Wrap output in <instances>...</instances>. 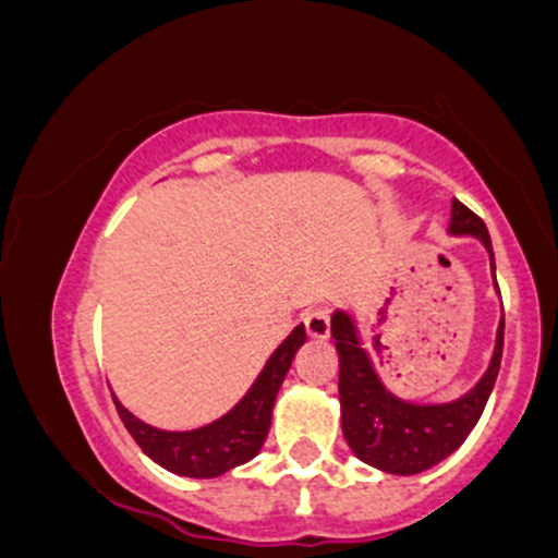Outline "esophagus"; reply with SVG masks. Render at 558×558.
<instances>
[{
    "label": "esophagus",
    "mask_w": 558,
    "mask_h": 558,
    "mask_svg": "<svg viewBox=\"0 0 558 558\" xmlns=\"http://www.w3.org/2000/svg\"><path fill=\"white\" fill-rule=\"evenodd\" d=\"M304 328L306 336L315 338V341H325L330 336V312L325 306L319 310H310L304 315Z\"/></svg>",
    "instance_id": "34e87169"
}]
</instances>
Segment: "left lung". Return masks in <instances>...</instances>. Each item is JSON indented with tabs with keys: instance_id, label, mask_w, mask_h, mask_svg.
Returning <instances> with one entry per match:
<instances>
[{
	"instance_id": "left-lung-1",
	"label": "left lung",
	"mask_w": 558,
	"mask_h": 558,
	"mask_svg": "<svg viewBox=\"0 0 558 558\" xmlns=\"http://www.w3.org/2000/svg\"><path fill=\"white\" fill-rule=\"evenodd\" d=\"M451 235H472L485 246L490 257V272L496 278V257L488 228L462 202H451ZM498 291V286H496ZM330 336L336 341L338 396H341V427L351 451L364 464L390 475H420L464 444L466 435L477 425L504 354V310L496 330V345L488 369L464 396L444 403L403 401L393 390L383 386L367 349L362 345L360 328L345 310H336L330 317Z\"/></svg>"
}]
</instances>
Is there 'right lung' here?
<instances>
[{
  "mask_svg": "<svg viewBox=\"0 0 558 558\" xmlns=\"http://www.w3.org/2000/svg\"><path fill=\"white\" fill-rule=\"evenodd\" d=\"M304 341V325H296L291 336L272 351L246 396L220 420L196 427V430H159V427L133 417L118 399H114V407H118L128 433L151 462L165 466L172 475L217 477L233 466L246 464L259 453L267 433H270L278 390Z\"/></svg>",
  "mask_w": 558,
  "mask_h": 558,
  "instance_id": "right-lung-1",
  "label": "right lung"
}]
</instances>
